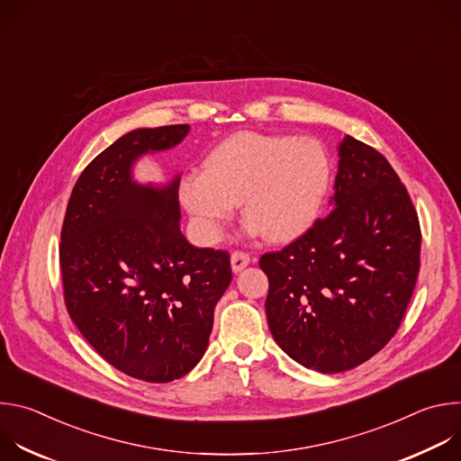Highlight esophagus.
<instances>
[{
	"instance_id": "obj_1",
	"label": "esophagus",
	"mask_w": 461,
	"mask_h": 461,
	"mask_svg": "<svg viewBox=\"0 0 461 461\" xmlns=\"http://www.w3.org/2000/svg\"><path fill=\"white\" fill-rule=\"evenodd\" d=\"M248 265H249V255H248L246 251L235 249V251L231 253V268H233L235 274L240 272V270H244Z\"/></svg>"
}]
</instances>
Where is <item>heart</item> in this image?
Instances as JSON below:
<instances>
[{
  "label": "heart",
  "mask_w": 461,
  "mask_h": 461,
  "mask_svg": "<svg viewBox=\"0 0 461 461\" xmlns=\"http://www.w3.org/2000/svg\"><path fill=\"white\" fill-rule=\"evenodd\" d=\"M332 160L315 139L242 131L217 144L204 171L182 176L180 201L204 242H217L242 203L251 233L290 242L317 221L332 185Z\"/></svg>",
  "instance_id": "heart-1"
}]
</instances>
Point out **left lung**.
<instances>
[{"mask_svg":"<svg viewBox=\"0 0 461 461\" xmlns=\"http://www.w3.org/2000/svg\"><path fill=\"white\" fill-rule=\"evenodd\" d=\"M334 187L330 213L258 260L274 339L322 374L359 366L398 332L421 248L409 191L379 151L347 135Z\"/></svg>","mask_w":461,"mask_h":461,"instance_id":"obj_1","label":"left lung"}]
</instances>
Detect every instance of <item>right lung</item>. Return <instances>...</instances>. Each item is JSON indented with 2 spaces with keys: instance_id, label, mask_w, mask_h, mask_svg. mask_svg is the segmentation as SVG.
Masks as SVG:
<instances>
[{
  "instance_id": "right-lung-1",
  "label": "right lung",
  "mask_w": 461,
  "mask_h": 461,
  "mask_svg": "<svg viewBox=\"0 0 461 461\" xmlns=\"http://www.w3.org/2000/svg\"><path fill=\"white\" fill-rule=\"evenodd\" d=\"M187 123L135 129L77 180L65 212L59 270L68 312L120 372L149 383L185 375L208 348L213 310L231 283L226 249L194 248L178 228V176L140 185L131 166L176 146Z\"/></svg>"
}]
</instances>
